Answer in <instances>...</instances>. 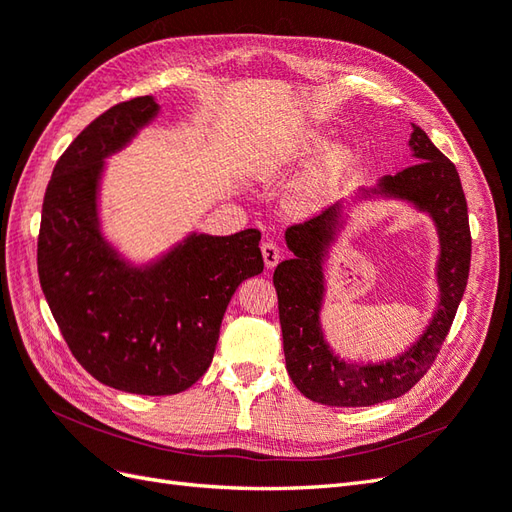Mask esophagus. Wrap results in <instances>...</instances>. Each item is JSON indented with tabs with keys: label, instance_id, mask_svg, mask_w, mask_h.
<instances>
[{
	"label": "esophagus",
	"instance_id": "esophagus-1",
	"mask_svg": "<svg viewBox=\"0 0 512 512\" xmlns=\"http://www.w3.org/2000/svg\"><path fill=\"white\" fill-rule=\"evenodd\" d=\"M261 255H263V263H266V268L272 270V268L276 266V263H278V259H280L278 244L272 242V240L261 242Z\"/></svg>",
	"mask_w": 512,
	"mask_h": 512
}]
</instances>
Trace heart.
<instances>
[{
    "label": "heart",
    "instance_id": "1",
    "mask_svg": "<svg viewBox=\"0 0 512 512\" xmlns=\"http://www.w3.org/2000/svg\"><path fill=\"white\" fill-rule=\"evenodd\" d=\"M319 142H304L295 157H302L315 151ZM353 168L351 153L344 148H332L327 151L304 178L302 183L295 187L291 195V206L298 212H312L323 208L332 197L344 187L346 178H349Z\"/></svg>",
    "mask_w": 512,
    "mask_h": 512
}]
</instances>
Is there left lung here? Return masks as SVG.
Here are the masks:
<instances>
[{
	"instance_id": "1",
	"label": "left lung",
	"mask_w": 512,
	"mask_h": 512,
	"mask_svg": "<svg viewBox=\"0 0 512 512\" xmlns=\"http://www.w3.org/2000/svg\"><path fill=\"white\" fill-rule=\"evenodd\" d=\"M408 144L417 159L415 166L385 176L372 193L412 202L434 219L440 238L438 310L423 336L402 355L381 364H346L323 340L319 321L325 293L323 257L340 225V204L323 210L319 217L291 225L285 238L293 259L278 263L274 287L287 372L293 385L312 402L374 406L400 398L432 368L464 298L472 238L459 174L421 127L412 125Z\"/></svg>"
}]
</instances>
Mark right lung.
Returning <instances> with one entry per match:
<instances>
[{
  "label": "right lung",
  "instance_id": "right-lung-1",
  "mask_svg": "<svg viewBox=\"0 0 512 512\" xmlns=\"http://www.w3.org/2000/svg\"><path fill=\"white\" fill-rule=\"evenodd\" d=\"M157 112L151 95L134 97L80 131L48 180L38 236L40 285L72 355L100 383L138 395L189 389L210 366L234 291L263 272L259 229L191 234L144 268L104 240V159Z\"/></svg>",
  "mask_w": 512,
  "mask_h": 512
}]
</instances>
